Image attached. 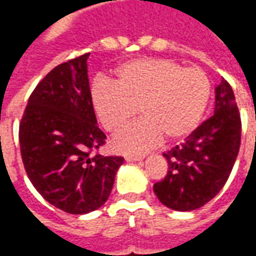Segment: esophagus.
<instances>
[{"label":"esophagus","instance_id":"34e87169","mask_svg":"<svg viewBox=\"0 0 256 256\" xmlns=\"http://www.w3.org/2000/svg\"><path fill=\"white\" fill-rule=\"evenodd\" d=\"M126 159V162H140V160H142V156H126L124 158Z\"/></svg>","mask_w":256,"mask_h":256}]
</instances>
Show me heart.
Wrapping results in <instances>:
<instances>
[{"instance_id":"b5f03b06","label":"heart","mask_w":256,"mask_h":256,"mask_svg":"<svg viewBox=\"0 0 256 256\" xmlns=\"http://www.w3.org/2000/svg\"><path fill=\"white\" fill-rule=\"evenodd\" d=\"M115 84L97 79L92 102L102 126L119 132L136 115H142L112 141L114 150L141 155L166 137L177 141L192 134L203 119L210 97L208 75L198 67L184 68L168 58H142L119 66Z\"/></svg>"}]
</instances>
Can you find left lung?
I'll use <instances>...</instances> for the list:
<instances>
[{"label": "left lung", "instance_id": "1", "mask_svg": "<svg viewBox=\"0 0 256 256\" xmlns=\"http://www.w3.org/2000/svg\"><path fill=\"white\" fill-rule=\"evenodd\" d=\"M242 119L232 86L225 79L215 88L214 115L181 145L163 154L166 177L154 185L156 196L176 211L200 208L214 198L230 176L240 150Z\"/></svg>", "mask_w": 256, "mask_h": 256}]
</instances>
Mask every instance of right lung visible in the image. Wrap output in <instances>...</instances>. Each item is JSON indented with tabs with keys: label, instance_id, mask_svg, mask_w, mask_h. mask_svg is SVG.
Instances as JSON below:
<instances>
[{
	"label": "right lung",
	"instance_id": "add662e5",
	"mask_svg": "<svg viewBox=\"0 0 256 256\" xmlns=\"http://www.w3.org/2000/svg\"><path fill=\"white\" fill-rule=\"evenodd\" d=\"M90 53L54 67L31 93L19 126L22 159L42 198L68 214H88L110 198L122 156L96 154L106 144L97 126Z\"/></svg>",
	"mask_w": 256,
	"mask_h": 256
}]
</instances>
